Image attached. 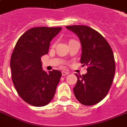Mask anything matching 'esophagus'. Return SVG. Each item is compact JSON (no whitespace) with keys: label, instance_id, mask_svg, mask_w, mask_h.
<instances>
[{"label":"esophagus","instance_id":"34e87169","mask_svg":"<svg viewBox=\"0 0 127 127\" xmlns=\"http://www.w3.org/2000/svg\"><path fill=\"white\" fill-rule=\"evenodd\" d=\"M67 74H68V72H67V71H62V75L63 76H66Z\"/></svg>","mask_w":127,"mask_h":127}]
</instances>
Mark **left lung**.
<instances>
[{"label": "left lung", "mask_w": 127, "mask_h": 127, "mask_svg": "<svg viewBox=\"0 0 127 127\" xmlns=\"http://www.w3.org/2000/svg\"><path fill=\"white\" fill-rule=\"evenodd\" d=\"M76 34L82 46L81 63L87 66V72L78 75L73 89L81 104L91 106L98 103L109 93L115 73L113 52L109 42L93 29L85 25L66 26Z\"/></svg>", "instance_id": "8db88e82"}]
</instances>
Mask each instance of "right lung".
<instances>
[{
	"instance_id": "1",
	"label": "right lung",
	"mask_w": 127,
	"mask_h": 127,
	"mask_svg": "<svg viewBox=\"0 0 127 127\" xmlns=\"http://www.w3.org/2000/svg\"><path fill=\"white\" fill-rule=\"evenodd\" d=\"M61 27H34L19 38L10 58L12 81L25 102L34 106L48 104L55 95L62 73L42 70L41 57L48 53L53 38Z\"/></svg>"
}]
</instances>
